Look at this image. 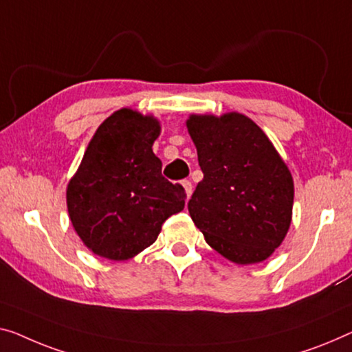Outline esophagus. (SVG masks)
Here are the masks:
<instances>
[{"label":"esophagus","instance_id":"1","mask_svg":"<svg viewBox=\"0 0 352 352\" xmlns=\"http://www.w3.org/2000/svg\"><path fill=\"white\" fill-rule=\"evenodd\" d=\"M182 185H183V188H185V191H186V197L190 199L191 194H192V183L190 180H183Z\"/></svg>","mask_w":352,"mask_h":352}]
</instances>
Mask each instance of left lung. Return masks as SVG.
<instances>
[{
    "mask_svg": "<svg viewBox=\"0 0 352 352\" xmlns=\"http://www.w3.org/2000/svg\"><path fill=\"white\" fill-rule=\"evenodd\" d=\"M204 178L188 202L206 242L235 264L265 261L291 226L294 182L253 120L230 112L186 122Z\"/></svg>",
    "mask_w": 352,
    "mask_h": 352,
    "instance_id": "1",
    "label": "left lung"
}]
</instances>
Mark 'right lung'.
Here are the masks:
<instances>
[{
	"mask_svg": "<svg viewBox=\"0 0 352 352\" xmlns=\"http://www.w3.org/2000/svg\"><path fill=\"white\" fill-rule=\"evenodd\" d=\"M160 131L150 115L117 110L96 129L67 185L72 226L101 258H134L155 243L162 223L185 207V190L162 177L151 150Z\"/></svg>",
	"mask_w": 352,
	"mask_h": 352,
	"instance_id": "right-lung-1",
	"label": "right lung"
}]
</instances>
